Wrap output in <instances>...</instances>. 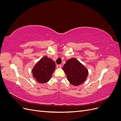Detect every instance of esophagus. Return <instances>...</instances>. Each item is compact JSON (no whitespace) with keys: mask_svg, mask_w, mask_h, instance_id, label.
Returning a JSON list of instances; mask_svg holds the SVG:
<instances>
[{"mask_svg":"<svg viewBox=\"0 0 121 121\" xmlns=\"http://www.w3.org/2000/svg\"><path fill=\"white\" fill-rule=\"evenodd\" d=\"M61 65H56V68L57 69H60V68H61Z\"/></svg>","mask_w":121,"mask_h":121,"instance_id":"34e87169","label":"esophagus"}]
</instances>
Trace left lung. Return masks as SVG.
I'll return each mask as SVG.
<instances>
[{"mask_svg": "<svg viewBox=\"0 0 121 121\" xmlns=\"http://www.w3.org/2000/svg\"><path fill=\"white\" fill-rule=\"evenodd\" d=\"M69 82L74 86H79L85 82L88 75L87 69L75 58L66 61L62 68Z\"/></svg>", "mask_w": 121, "mask_h": 121, "instance_id": "obj_1", "label": "left lung"}]
</instances>
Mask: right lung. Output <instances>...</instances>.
I'll list each match as a JSON object with an SVG mask.
<instances>
[{
  "instance_id": "add662e5",
  "label": "right lung",
  "mask_w": 121,
  "mask_h": 121,
  "mask_svg": "<svg viewBox=\"0 0 121 121\" xmlns=\"http://www.w3.org/2000/svg\"><path fill=\"white\" fill-rule=\"evenodd\" d=\"M56 68L55 62L45 56L36 63L32 69L33 77L39 83H45L52 78Z\"/></svg>"
}]
</instances>
